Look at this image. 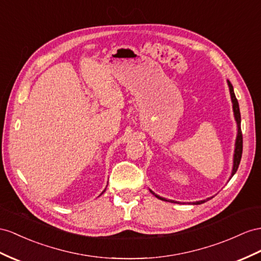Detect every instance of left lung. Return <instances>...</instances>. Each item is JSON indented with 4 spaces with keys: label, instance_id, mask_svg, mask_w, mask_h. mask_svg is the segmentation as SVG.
<instances>
[{
    "label": "left lung",
    "instance_id": "1",
    "mask_svg": "<svg viewBox=\"0 0 261 261\" xmlns=\"http://www.w3.org/2000/svg\"><path fill=\"white\" fill-rule=\"evenodd\" d=\"M228 86H229V91H230V97H231V101H232V108H233V113H235V119L237 121V126H238V135H237V139H236V148H235V154H233V168H232V173L231 176L235 174L236 171L238 170V166L240 163V160H242V154H243V133H242V128H240V111H239V105L237 101V98L235 96V92H233V88L232 85L230 84V82L228 80ZM153 193V192H151ZM154 194V193H153ZM158 198L162 199V200H166L165 198L160 197L158 195H155ZM210 198H207L206 200H208ZM206 200H200V202H196L195 204H200V203H205Z\"/></svg>",
    "mask_w": 261,
    "mask_h": 261
}]
</instances>
